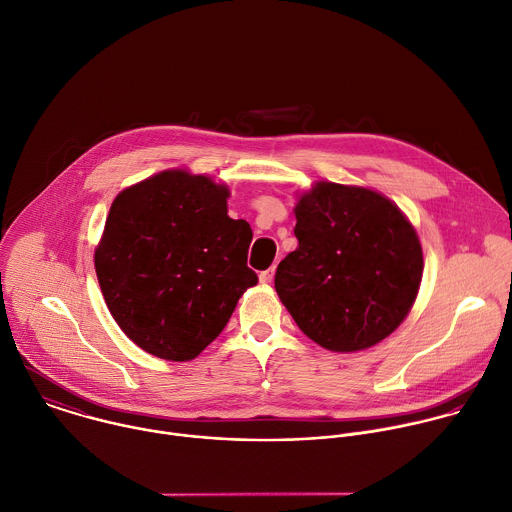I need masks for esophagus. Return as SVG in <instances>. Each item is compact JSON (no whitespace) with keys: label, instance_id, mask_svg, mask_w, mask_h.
I'll use <instances>...</instances> for the list:
<instances>
[{"label":"esophagus","instance_id":"34e87169","mask_svg":"<svg viewBox=\"0 0 512 512\" xmlns=\"http://www.w3.org/2000/svg\"><path fill=\"white\" fill-rule=\"evenodd\" d=\"M273 277H275V267H269L267 271H261L259 281H261L263 285H267V283H271V281H273Z\"/></svg>","mask_w":512,"mask_h":512}]
</instances>
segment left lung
<instances>
[{
    "instance_id": "obj_1",
    "label": "left lung",
    "mask_w": 512,
    "mask_h": 512,
    "mask_svg": "<svg viewBox=\"0 0 512 512\" xmlns=\"http://www.w3.org/2000/svg\"><path fill=\"white\" fill-rule=\"evenodd\" d=\"M295 219L299 247L279 263L275 291L299 329L333 353L387 339L411 313L425 267L407 215L375 189L317 181Z\"/></svg>"
}]
</instances>
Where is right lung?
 Segmentation results:
<instances>
[{"label": "right lung", "mask_w": 512, "mask_h": 512, "mask_svg": "<svg viewBox=\"0 0 512 512\" xmlns=\"http://www.w3.org/2000/svg\"><path fill=\"white\" fill-rule=\"evenodd\" d=\"M229 187L167 169L123 189L95 247V273L121 331L145 353L191 361L231 319L257 275L253 231L227 215Z\"/></svg>", "instance_id": "obj_1"}]
</instances>
